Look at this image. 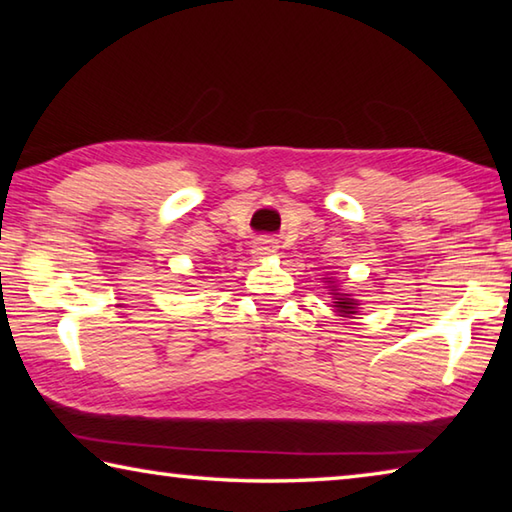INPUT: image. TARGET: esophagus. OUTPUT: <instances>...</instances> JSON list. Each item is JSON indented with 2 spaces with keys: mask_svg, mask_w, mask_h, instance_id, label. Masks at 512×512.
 Returning a JSON list of instances; mask_svg holds the SVG:
<instances>
[{
  "mask_svg": "<svg viewBox=\"0 0 512 512\" xmlns=\"http://www.w3.org/2000/svg\"><path fill=\"white\" fill-rule=\"evenodd\" d=\"M273 253H277V241L271 239V237H259L255 244H253V255L257 259L268 257V255H273Z\"/></svg>",
  "mask_w": 512,
  "mask_h": 512,
  "instance_id": "obj_1",
  "label": "esophagus"
}]
</instances>
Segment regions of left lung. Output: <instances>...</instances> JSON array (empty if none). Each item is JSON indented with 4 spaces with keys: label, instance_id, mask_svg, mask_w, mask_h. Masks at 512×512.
Instances as JSON below:
<instances>
[{
    "label": "left lung",
    "instance_id": "obj_1",
    "mask_svg": "<svg viewBox=\"0 0 512 512\" xmlns=\"http://www.w3.org/2000/svg\"><path fill=\"white\" fill-rule=\"evenodd\" d=\"M323 282L327 284V291H329V298H332V307L339 316L343 318H352L359 314L361 309V302L352 296V293H345L341 287H339V280H336L334 275H325Z\"/></svg>",
    "mask_w": 512,
    "mask_h": 512
}]
</instances>
